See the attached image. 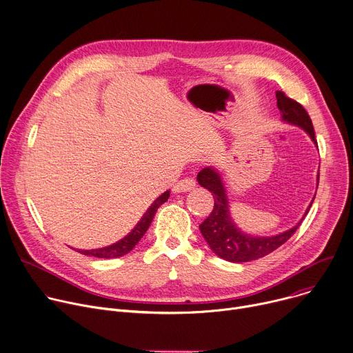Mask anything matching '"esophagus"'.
I'll return each mask as SVG.
<instances>
[{"mask_svg": "<svg viewBox=\"0 0 353 353\" xmlns=\"http://www.w3.org/2000/svg\"><path fill=\"white\" fill-rule=\"evenodd\" d=\"M194 187H196V180L191 179V177H185V179L179 180V181L174 184L173 191H174V193H185V191L193 190Z\"/></svg>", "mask_w": 353, "mask_h": 353, "instance_id": "esophagus-1", "label": "esophagus"}]
</instances>
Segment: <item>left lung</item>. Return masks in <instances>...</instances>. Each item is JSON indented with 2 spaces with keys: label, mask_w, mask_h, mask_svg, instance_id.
<instances>
[{
  "label": "left lung",
  "mask_w": 353,
  "mask_h": 353,
  "mask_svg": "<svg viewBox=\"0 0 353 353\" xmlns=\"http://www.w3.org/2000/svg\"><path fill=\"white\" fill-rule=\"evenodd\" d=\"M276 99H277V108L280 110V114H281V119L287 123H292L301 128V130H304L310 135L311 141L316 145L314 126L304 107L297 101L288 99L283 91H276ZM318 180H319V173L316 174V181ZM197 181L200 185L211 191L214 197V208L200 225V231L204 239L207 241L208 246L216 256H219V258L223 261L234 262V263H243V262H250V261L263 258V256L272 253L284 242H287L296 232V230L300 227L301 221L308 214L310 207L315 199L314 196L305 214L303 215L301 221L297 222L296 227L272 236H254V235L242 232L234 222L230 211L227 188L223 185L222 177L215 168H211V166L204 168L197 174Z\"/></svg>",
  "instance_id": "8db88e82"
}]
</instances>
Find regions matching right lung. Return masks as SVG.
<instances>
[{"mask_svg": "<svg viewBox=\"0 0 353 353\" xmlns=\"http://www.w3.org/2000/svg\"><path fill=\"white\" fill-rule=\"evenodd\" d=\"M170 196V191H165L162 196H159L152 205L148 208V211L143 214V216L139 219V222L135 225V228L128 234L125 238H122L121 241L105 246V248H100V249H91V250H77L81 254H87V256H94V258H101V259H111V258H119V256L126 254L128 252H131L135 245L141 241V238L145 235V232L148 231L150 222L157 211V208L162 205L163 203L168 201Z\"/></svg>", "mask_w": 353, "mask_h": 353, "instance_id": "add662e5", "label": "right lung"}]
</instances>
